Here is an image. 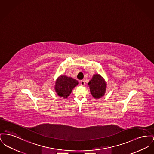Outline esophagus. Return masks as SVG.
Returning <instances> with one entry per match:
<instances>
[{"mask_svg":"<svg viewBox=\"0 0 154 154\" xmlns=\"http://www.w3.org/2000/svg\"><path fill=\"white\" fill-rule=\"evenodd\" d=\"M80 85L82 86H84L85 85V82L84 80H81L80 81Z\"/></svg>","mask_w":154,"mask_h":154,"instance_id":"obj_1","label":"esophagus"}]
</instances>
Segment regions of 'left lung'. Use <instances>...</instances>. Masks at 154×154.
I'll list each match as a JSON object with an SVG mask.
<instances>
[{
  "mask_svg": "<svg viewBox=\"0 0 154 154\" xmlns=\"http://www.w3.org/2000/svg\"><path fill=\"white\" fill-rule=\"evenodd\" d=\"M92 95L96 99H99L104 95L106 91V84L104 79L99 74L93 76L88 82Z\"/></svg>",
  "mask_w": 154,
  "mask_h": 154,
  "instance_id": "8db88e82",
  "label": "left lung"
}]
</instances>
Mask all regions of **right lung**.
I'll return each instance as SVG.
<instances>
[{"mask_svg":"<svg viewBox=\"0 0 154 154\" xmlns=\"http://www.w3.org/2000/svg\"><path fill=\"white\" fill-rule=\"evenodd\" d=\"M78 82L72 77H68L66 75H61L56 82L55 90L57 94L62 97L67 98L72 92V91Z\"/></svg>","mask_w":154,"mask_h":154,"instance_id":"add662e5","label":"right lung"}]
</instances>
